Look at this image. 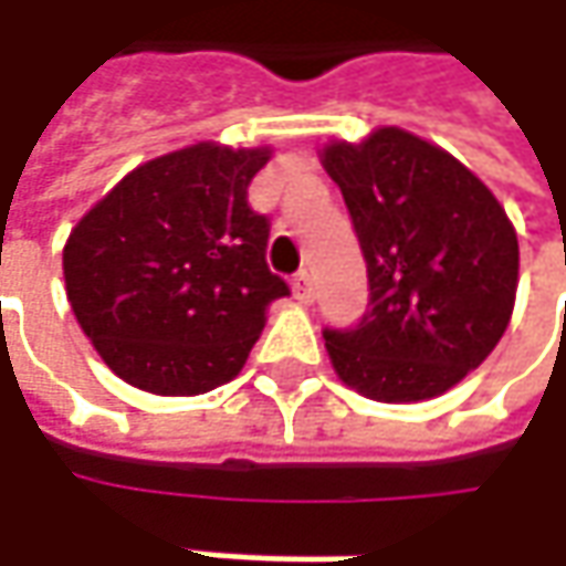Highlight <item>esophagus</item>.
<instances>
[{
    "label": "esophagus",
    "instance_id": "obj_1",
    "mask_svg": "<svg viewBox=\"0 0 566 566\" xmlns=\"http://www.w3.org/2000/svg\"><path fill=\"white\" fill-rule=\"evenodd\" d=\"M293 295L302 302V305H312V302H315V280H312V273L308 271L295 273Z\"/></svg>",
    "mask_w": 566,
    "mask_h": 566
}]
</instances>
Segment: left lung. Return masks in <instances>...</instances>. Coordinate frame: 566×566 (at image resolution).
Instances as JSON below:
<instances>
[{"instance_id":"obj_1","label":"left lung","mask_w":566,"mask_h":566,"mask_svg":"<svg viewBox=\"0 0 566 566\" xmlns=\"http://www.w3.org/2000/svg\"><path fill=\"white\" fill-rule=\"evenodd\" d=\"M321 164L349 207L371 290L356 331H324L337 378L378 402L441 397L511 324V217L453 154L397 125L324 144Z\"/></svg>"}]
</instances>
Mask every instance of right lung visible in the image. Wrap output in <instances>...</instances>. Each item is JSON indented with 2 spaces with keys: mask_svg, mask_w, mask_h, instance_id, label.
<instances>
[{
  "mask_svg": "<svg viewBox=\"0 0 566 566\" xmlns=\"http://www.w3.org/2000/svg\"><path fill=\"white\" fill-rule=\"evenodd\" d=\"M271 147L217 142L135 166L72 229L65 293L125 384L198 397L232 380L290 286L264 261L271 223L249 182Z\"/></svg>",
  "mask_w": 566,
  "mask_h": 566,
  "instance_id": "add662e5",
  "label": "right lung"
}]
</instances>
